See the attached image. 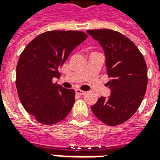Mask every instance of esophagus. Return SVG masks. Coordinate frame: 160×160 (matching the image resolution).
<instances>
[{"label":"esophagus","mask_w":160,"mask_h":160,"mask_svg":"<svg viewBox=\"0 0 160 160\" xmlns=\"http://www.w3.org/2000/svg\"><path fill=\"white\" fill-rule=\"evenodd\" d=\"M75 93L78 94V95H84V94H86V92L80 90V89H77V90H75Z\"/></svg>","instance_id":"esophagus-1"}]
</instances>
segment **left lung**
Segmentation results:
<instances>
[{
  "instance_id": "obj_1",
  "label": "left lung",
  "mask_w": 160,
  "mask_h": 160,
  "mask_svg": "<svg viewBox=\"0 0 160 160\" xmlns=\"http://www.w3.org/2000/svg\"><path fill=\"white\" fill-rule=\"evenodd\" d=\"M87 32L102 46L111 79L106 84L111 95L99 98L92 111L102 122L117 126L129 119L141 105L148 86L147 64L134 42L120 32L110 29Z\"/></svg>"
}]
</instances>
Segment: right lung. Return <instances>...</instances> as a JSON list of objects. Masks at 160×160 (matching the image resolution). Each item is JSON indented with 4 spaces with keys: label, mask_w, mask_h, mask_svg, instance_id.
I'll return each instance as SVG.
<instances>
[{
    "label": "right lung",
    "mask_w": 160,
    "mask_h": 160,
    "mask_svg": "<svg viewBox=\"0 0 160 160\" xmlns=\"http://www.w3.org/2000/svg\"><path fill=\"white\" fill-rule=\"evenodd\" d=\"M77 31H50L36 37L19 56L16 87L23 107L40 123L51 125L68 115L74 104V91L53 83L74 48L87 39Z\"/></svg>",
    "instance_id": "right-lung-1"
}]
</instances>
